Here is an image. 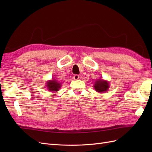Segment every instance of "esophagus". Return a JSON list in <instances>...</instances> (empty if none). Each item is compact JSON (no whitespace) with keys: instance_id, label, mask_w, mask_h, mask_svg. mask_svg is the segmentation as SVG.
Segmentation results:
<instances>
[{"instance_id":"obj_1","label":"esophagus","mask_w":152,"mask_h":152,"mask_svg":"<svg viewBox=\"0 0 152 152\" xmlns=\"http://www.w3.org/2000/svg\"><path fill=\"white\" fill-rule=\"evenodd\" d=\"M80 78V76L78 75V74H74V75L73 76V79L74 80H78Z\"/></svg>"}]
</instances>
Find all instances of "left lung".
<instances>
[{"mask_svg": "<svg viewBox=\"0 0 152 152\" xmlns=\"http://www.w3.org/2000/svg\"><path fill=\"white\" fill-rule=\"evenodd\" d=\"M94 88L96 91L102 93L107 91V89L109 88V84L107 82L103 81L102 80H99L98 81L95 82Z\"/></svg>", "mask_w": 152, "mask_h": 152, "instance_id": "left-lung-1", "label": "left lung"}]
</instances>
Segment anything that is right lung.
<instances>
[{
  "label": "right lung",
  "instance_id": "right-lung-1",
  "mask_svg": "<svg viewBox=\"0 0 152 152\" xmlns=\"http://www.w3.org/2000/svg\"><path fill=\"white\" fill-rule=\"evenodd\" d=\"M47 87L48 90L51 91H57L61 88V84L58 83L56 80H52L47 83Z\"/></svg>",
  "mask_w": 152,
  "mask_h": 152
}]
</instances>
